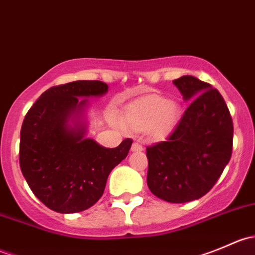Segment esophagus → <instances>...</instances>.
<instances>
[{
    "label": "esophagus",
    "mask_w": 255,
    "mask_h": 255,
    "mask_svg": "<svg viewBox=\"0 0 255 255\" xmlns=\"http://www.w3.org/2000/svg\"><path fill=\"white\" fill-rule=\"evenodd\" d=\"M130 150H132V151H140V150H143L142 144L138 143V142H134V143L132 144V148H130Z\"/></svg>",
    "instance_id": "34e87169"
}]
</instances>
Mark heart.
I'll return each mask as SVG.
<instances>
[{"label":"heart","mask_w":255,"mask_h":255,"mask_svg":"<svg viewBox=\"0 0 255 255\" xmlns=\"http://www.w3.org/2000/svg\"><path fill=\"white\" fill-rule=\"evenodd\" d=\"M180 107L160 95H149L126 109L125 123L133 130H150L154 138L166 137L175 128Z\"/></svg>","instance_id":"b5f03b06"}]
</instances>
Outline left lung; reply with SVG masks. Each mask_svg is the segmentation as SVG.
Listing matches in <instances>:
<instances>
[{
    "instance_id": "left-lung-1",
    "label": "left lung",
    "mask_w": 255,
    "mask_h": 255,
    "mask_svg": "<svg viewBox=\"0 0 255 255\" xmlns=\"http://www.w3.org/2000/svg\"><path fill=\"white\" fill-rule=\"evenodd\" d=\"M190 105L165 142L146 146L148 187L173 204L206 195L232 155L233 121L218 90L195 76L174 80Z\"/></svg>"
}]
</instances>
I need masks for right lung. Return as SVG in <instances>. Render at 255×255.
<instances>
[{
	"label": "right lung",
	"mask_w": 255,
	"mask_h": 255,
	"mask_svg": "<svg viewBox=\"0 0 255 255\" xmlns=\"http://www.w3.org/2000/svg\"><path fill=\"white\" fill-rule=\"evenodd\" d=\"M109 86L99 80L56 85L42 94L25 115L20 129L19 165L33 194L50 210L75 213L96 204L107 177L127 156L133 140L105 148L85 138L81 126L68 121L86 99L101 96Z\"/></svg>",
	"instance_id": "1"
}]
</instances>
